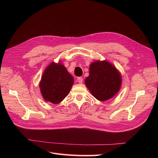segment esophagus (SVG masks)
Wrapping results in <instances>:
<instances>
[{"label":"esophagus","instance_id":"34e87169","mask_svg":"<svg viewBox=\"0 0 158 158\" xmlns=\"http://www.w3.org/2000/svg\"><path fill=\"white\" fill-rule=\"evenodd\" d=\"M77 81L79 84H82L83 82V78L82 77H78L77 78Z\"/></svg>","mask_w":158,"mask_h":158}]
</instances>
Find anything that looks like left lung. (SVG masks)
Returning <instances> with one entry per match:
<instances>
[{
	"label": "left lung",
	"mask_w": 158,
	"mask_h": 158,
	"mask_svg": "<svg viewBox=\"0 0 158 158\" xmlns=\"http://www.w3.org/2000/svg\"><path fill=\"white\" fill-rule=\"evenodd\" d=\"M121 74L109 62L97 60L89 65V74L85 84L93 96L104 102L116 95L121 86Z\"/></svg>",
	"instance_id": "left-lung-1"
}]
</instances>
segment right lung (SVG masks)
I'll use <instances>...</instances> for the list:
<instances>
[{
    "instance_id": "1",
    "label": "right lung",
    "mask_w": 158,
    "mask_h": 158,
    "mask_svg": "<svg viewBox=\"0 0 158 158\" xmlns=\"http://www.w3.org/2000/svg\"><path fill=\"white\" fill-rule=\"evenodd\" d=\"M73 84V76L59 62L52 63L45 69L40 88L45 101L57 104L69 95Z\"/></svg>"
}]
</instances>
